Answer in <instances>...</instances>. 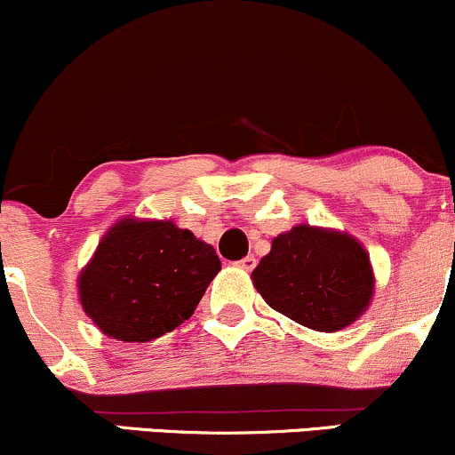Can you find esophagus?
I'll return each instance as SVG.
<instances>
[{
  "mask_svg": "<svg viewBox=\"0 0 455 455\" xmlns=\"http://www.w3.org/2000/svg\"><path fill=\"white\" fill-rule=\"evenodd\" d=\"M235 266L242 267V269H246V272H251V269H254V266H257V259H254L252 254H248V257L239 259Z\"/></svg>",
  "mask_w": 455,
  "mask_h": 455,
  "instance_id": "obj_1",
  "label": "esophagus"
}]
</instances>
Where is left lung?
Here are the masks:
<instances>
[{"mask_svg": "<svg viewBox=\"0 0 455 455\" xmlns=\"http://www.w3.org/2000/svg\"><path fill=\"white\" fill-rule=\"evenodd\" d=\"M252 281L274 311L319 332L349 326L373 296L365 248L346 233L307 224L274 237Z\"/></svg>", "mask_w": 455, "mask_h": 455, "instance_id": "obj_1", "label": "left lung"}]
</instances>
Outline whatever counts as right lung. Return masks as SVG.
<instances>
[{
	"instance_id": "right-lung-1",
	"label": "right lung",
	"mask_w": 455,
	"mask_h": 455,
	"mask_svg": "<svg viewBox=\"0 0 455 455\" xmlns=\"http://www.w3.org/2000/svg\"><path fill=\"white\" fill-rule=\"evenodd\" d=\"M209 243L171 220H123L79 276L88 317L118 341L144 343L192 317L220 272Z\"/></svg>"
}]
</instances>
